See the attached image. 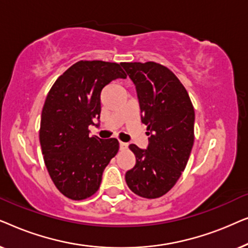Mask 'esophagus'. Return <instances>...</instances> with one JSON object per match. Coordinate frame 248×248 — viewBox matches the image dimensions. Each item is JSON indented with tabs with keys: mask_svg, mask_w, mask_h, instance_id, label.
<instances>
[{
	"mask_svg": "<svg viewBox=\"0 0 248 248\" xmlns=\"http://www.w3.org/2000/svg\"><path fill=\"white\" fill-rule=\"evenodd\" d=\"M126 147H127L126 143H124V142L120 141V148H121V149H124V148H126Z\"/></svg>",
	"mask_w": 248,
	"mask_h": 248,
	"instance_id": "34e87169",
	"label": "esophagus"
}]
</instances>
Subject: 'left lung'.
I'll return each instance as SVG.
<instances>
[{
	"label": "left lung",
	"instance_id": "left-lung-1",
	"mask_svg": "<svg viewBox=\"0 0 248 248\" xmlns=\"http://www.w3.org/2000/svg\"><path fill=\"white\" fill-rule=\"evenodd\" d=\"M137 89L149 144H131L135 166L125 174L132 192L145 199L166 194L181 177L194 143V108L187 91L167 67L155 62L121 63Z\"/></svg>",
	"mask_w": 248,
	"mask_h": 248
}]
</instances>
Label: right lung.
Returning <instances> with one entry per match:
<instances>
[{
	"instance_id": "add662e5",
	"label": "right lung",
	"mask_w": 248,
	"mask_h": 248,
	"mask_svg": "<svg viewBox=\"0 0 248 248\" xmlns=\"http://www.w3.org/2000/svg\"><path fill=\"white\" fill-rule=\"evenodd\" d=\"M120 64L80 61L53 84L42 111L39 140L46 168L57 189L84 200L99 188L104 169L120 148L116 139L89 137L98 125L100 93L113 80L125 79Z\"/></svg>"
}]
</instances>
